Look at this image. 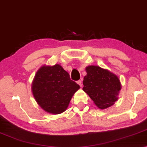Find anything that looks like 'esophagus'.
<instances>
[{"instance_id":"1","label":"esophagus","mask_w":147,"mask_h":147,"mask_svg":"<svg viewBox=\"0 0 147 147\" xmlns=\"http://www.w3.org/2000/svg\"><path fill=\"white\" fill-rule=\"evenodd\" d=\"M77 84H79L80 87H82V82L81 80H78V81H77Z\"/></svg>"}]
</instances>
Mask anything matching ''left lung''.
<instances>
[{"label": "left lung", "mask_w": 147, "mask_h": 147, "mask_svg": "<svg viewBox=\"0 0 147 147\" xmlns=\"http://www.w3.org/2000/svg\"><path fill=\"white\" fill-rule=\"evenodd\" d=\"M86 71L87 75L84 78V91L100 109L113 105L118 99V93L121 90L119 78L99 66H88Z\"/></svg>", "instance_id": "8db88e82"}]
</instances>
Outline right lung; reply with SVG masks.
<instances>
[{
  "label": "right lung",
  "instance_id": "1",
  "mask_svg": "<svg viewBox=\"0 0 147 147\" xmlns=\"http://www.w3.org/2000/svg\"><path fill=\"white\" fill-rule=\"evenodd\" d=\"M80 86L70 79L69 74L59 64L43 65L38 70L32 84L37 104L50 114H61L67 109Z\"/></svg>",
  "mask_w": 147,
  "mask_h": 147
}]
</instances>
